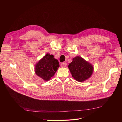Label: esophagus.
I'll use <instances>...</instances> for the list:
<instances>
[{
	"mask_svg": "<svg viewBox=\"0 0 122 122\" xmlns=\"http://www.w3.org/2000/svg\"><path fill=\"white\" fill-rule=\"evenodd\" d=\"M67 66V64L66 62H62V63L61 64V67H65Z\"/></svg>",
	"mask_w": 122,
	"mask_h": 122,
	"instance_id": "1",
	"label": "esophagus"
}]
</instances>
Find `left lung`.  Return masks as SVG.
<instances>
[{"label":"left lung","instance_id":"8db88e82","mask_svg":"<svg viewBox=\"0 0 122 122\" xmlns=\"http://www.w3.org/2000/svg\"><path fill=\"white\" fill-rule=\"evenodd\" d=\"M68 67L74 78L79 82L89 78L93 72V67L80 56H76Z\"/></svg>","mask_w":122,"mask_h":122}]
</instances>
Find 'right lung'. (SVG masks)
<instances>
[{
    "label": "right lung",
    "instance_id": "right-lung-1",
    "mask_svg": "<svg viewBox=\"0 0 122 122\" xmlns=\"http://www.w3.org/2000/svg\"><path fill=\"white\" fill-rule=\"evenodd\" d=\"M60 67L58 61L53 55L47 53L36 65V75L45 81L49 80Z\"/></svg>",
    "mask_w": 122,
    "mask_h": 122
}]
</instances>
